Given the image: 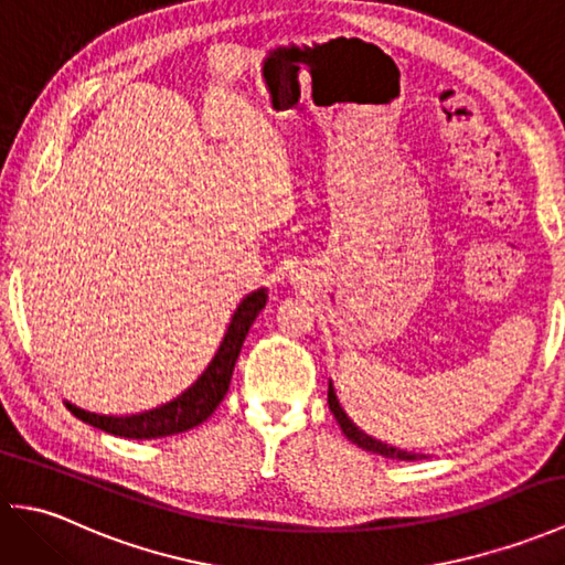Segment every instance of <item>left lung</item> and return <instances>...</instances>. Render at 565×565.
<instances>
[{"label":"left lung","instance_id":"left-lung-1","mask_svg":"<svg viewBox=\"0 0 565 565\" xmlns=\"http://www.w3.org/2000/svg\"><path fill=\"white\" fill-rule=\"evenodd\" d=\"M328 405H330V413L334 415V419H338V425L342 427L344 437L350 439V441H354L356 447H362V449H366V451H374V454L386 456V459H401V461H417V459H423V454L395 449V447H391V444H383V441H379V439H374V437L364 435V431L359 429V427L352 423V419L347 417V413L342 411L338 395H334L332 383L328 386Z\"/></svg>","mask_w":565,"mask_h":565}]
</instances>
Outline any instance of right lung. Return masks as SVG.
<instances>
[{
    "label": "right lung",
    "mask_w": 565,
    "mask_h": 565,
    "mask_svg": "<svg viewBox=\"0 0 565 565\" xmlns=\"http://www.w3.org/2000/svg\"><path fill=\"white\" fill-rule=\"evenodd\" d=\"M264 306H267V289L252 291L243 298V301H239V306L235 308V313L231 318V326L225 330V338L218 347V352H215V356L211 359V364L196 379V383H191V386L182 395H177L174 401L154 407V411L126 415V417L97 415V413L82 411V407L72 403H65V405L70 407L72 415L82 419V423L109 431V435L128 437V439H158V437L179 435V431L196 427L203 423V419H209L215 407H218L221 401L225 398L239 350H243V342L247 338L252 322L257 320Z\"/></svg>",
    "instance_id": "add662e5"
}]
</instances>
